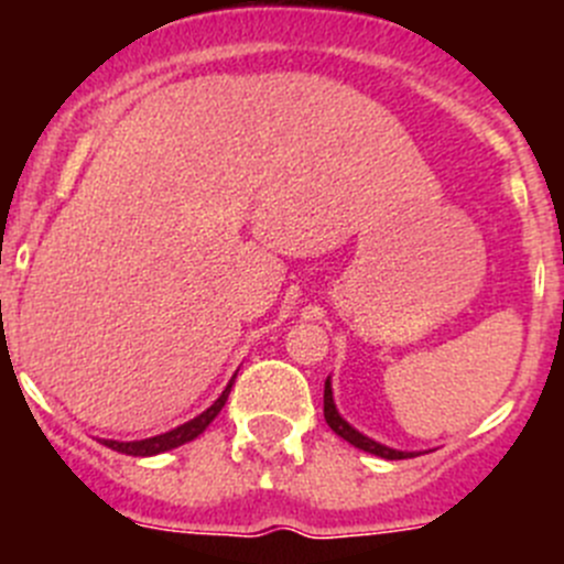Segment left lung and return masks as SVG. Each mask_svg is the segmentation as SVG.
Segmentation results:
<instances>
[{
    "label": "left lung",
    "mask_w": 564,
    "mask_h": 564,
    "mask_svg": "<svg viewBox=\"0 0 564 564\" xmlns=\"http://www.w3.org/2000/svg\"><path fill=\"white\" fill-rule=\"evenodd\" d=\"M323 416H326L328 427L337 433L339 438H345L348 444H354L356 449H365V453L378 455V458H387V460H403V458H416L420 453H405V449H392L387 444L376 442V438L365 436V433L356 431L348 420H343V414L337 411L334 405V392H332V376L326 378V387H323Z\"/></svg>",
    "instance_id": "8db88e82"
}]
</instances>
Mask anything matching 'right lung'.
Returning a JSON list of instances; mask_svg holds the SVG:
<instances>
[{"instance_id": "obj_1", "label": "right lung", "mask_w": 564, "mask_h": 564, "mask_svg": "<svg viewBox=\"0 0 564 564\" xmlns=\"http://www.w3.org/2000/svg\"><path fill=\"white\" fill-rule=\"evenodd\" d=\"M232 381H236V376H232ZM232 381L227 383L225 392L214 400V405H210V409H205L203 414L194 416V420L183 422V425L172 427V431H166V433H159V436L142 438V442H115V438H104V447L115 449V453H122V455H133V458H150V455L170 453V449L181 447V444L194 442V438H197L199 433H203L205 427L216 420V416H219V411L225 409L227 394H230V389H232Z\"/></svg>"}]
</instances>
